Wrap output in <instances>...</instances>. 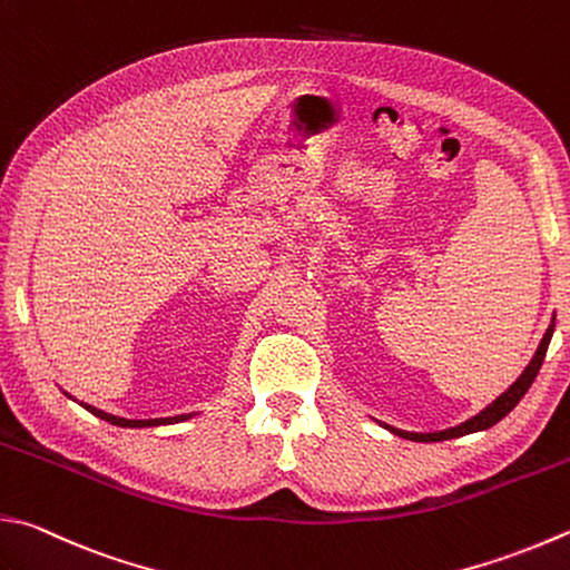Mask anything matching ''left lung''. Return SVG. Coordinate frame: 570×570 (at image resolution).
<instances>
[{"label": "left lung", "instance_id": "left-lung-1", "mask_svg": "<svg viewBox=\"0 0 570 570\" xmlns=\"http://www.w3.org/2000/svg\"><path fill=\"white\" fill-rule=\"evenodd\" d=\"M553 322L549 325V330H546V335L541 340L539 350H535L533 360L529 362V367H525L521 372V377L513 382L507 392H503L501 396H497L489 406H484L476 416L466 419V422H461L459 426H449L444 429V432H429V434H419V432H404V429H394L390 424H382L384 429H390L392 434L402 436V439H412V442H444V439H456V436H464V434H474V432H484V429L493 426L497 422H501L503 416H507L513 406H517L521 402V396L529 392V386L533 384L535 374H539L541 364H543V357H546V350H549V342L553 337Z\"/></svg>", "mask_w": 570, "mask_h": 570}]
</instances>
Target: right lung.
<instances>
[{"label":"right lung","instance_id":"right-lung-1","mask_svg":"<svg viewBox=\"0 0 570 570\" xmlns=\"http://www.w3.org/2000/svg\"><path fill=\"white\" fill-rule=\"evenodd\" d=\"M86 412H91L94 416L104 419V422H109L114 426H126V429H141V426H160V424H178V422H186L193 414H178V416H164V419H124V416H114L109 412H101L96 410L91 404H83L79 402Z\"/></svg>","mask_w":570,"mask_h":570}]
</instances>
